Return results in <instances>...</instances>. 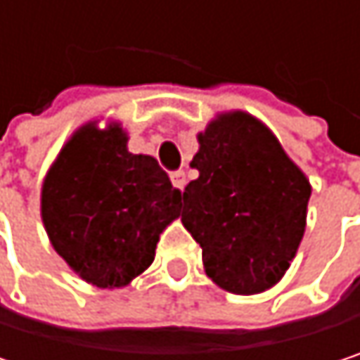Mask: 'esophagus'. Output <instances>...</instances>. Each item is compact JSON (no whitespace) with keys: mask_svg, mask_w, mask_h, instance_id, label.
<instances>
[{"mask_svg":"<svg viewBox=\"0 0 360 360\" xmlns=\"http://www.w3.org/2000/svg\"><path fill=\"white\" fill-rule=\"evenodd\" d=\"M171 181H173V185H175L177 189H181V191H183V187H185V183H187L183 171H175V173H171Z\"/></svg>","mask_w":360,"mask_h":360,"instance_id":"34e87169","label":"esophagus"}]
</instances>
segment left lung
Wrapping results in <instances>:
<instances>
[{"label": "left lung", "mask_w": 360, "mask_h": 360, "mask_svg": "<svg viewBox=\"0 0 360 360\" xmlns=\"http://www.w3.org/2000/svg\"><path fill=\"white\" fill-rule=\"evenodd\" d=\"M181 223L202 248L206 275L231 294H258L288 271L307 225L311 183L277 137L246 112L198 135Z\"/></svg>", "instance_id": "8db88e82"}]
</instances>
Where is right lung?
Wrapping results in <instances>:
<instances>
[{"instance_id":"right-lung-1","label":"right lung","mask_w":360,"mask_h":360,"mask_svg":"<svg viewBox=\"0 0 360 360\" xmlns=\"http://www.w3.org/2000/svg\"><path fill=\"white\" fill-rule=\"evenodd\" d=\"M179 200L156 158L127 150L118 124H89L49 169L41 217L75 273L98 288H122L152 264L162 229L179 217Z\"/></svg>"}]
</instances>
